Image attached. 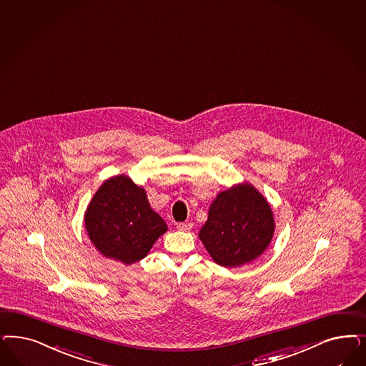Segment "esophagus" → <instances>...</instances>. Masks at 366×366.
Masks as SVG:
<instances>
[{"mask_svg":"<svg viewBox=\"0 0 366 366\" xmlns=\"http://www.w3.org/2000/svg\"><path fill=\"white\" fill-rule=\"evenodd\" d=\"M177 227L179 230L189 232V230H191V227H192V224L191 222H180V224H177Z\"/></svg>","mask_w":366,"mask_h":366,"instance_id":"34e87169","label":"esophagus"}]
</instances>
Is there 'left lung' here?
<instances>
[{"label": "left lung", "mask_w": 366, "mask_h": 366, "mask_svg": "<svg viewBox=\"0 0 366 366\" xmlns=\"http://www.w3.org/2000/svg\"><path fill=\"white\" fill-rule=\"evenodd\" d=\"M273 232L269 203L244 183L217 195L199 238L218 265L234 268L257 259L268 248Z\"/></svg>", "instance_id": "obj_1"}]
</instances>
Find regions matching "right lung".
Here are the masks:
<instances>
[{
  "label": "right lung",
  "instance_id": "add662e5",
  "mask_svg": "<svg viewBox=\"0 0 366 366\" xmlns=\"http://www.w3.org/2000/svg\"><path fill=\"white\" fill-rule=\"evenodd\" d=\"M84 226L95 249L107 259L130 265L144 259L167 232L145 189L127 175L110 177L95 192L84 214Z\"/></svg>",
  "mask_w": 366,
  "mask_h": 366
}]
</instances>
